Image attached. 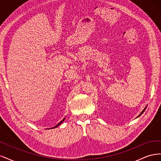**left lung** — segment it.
I'll return each instance as SVG.
<instances>
[{"mask_svg": "<svg viewBox=\"0 0 161 161\" xmlns=\"http://www.w3.org/2000/svg\"><path fill=\"white\" fill-rule=\"evenodd\" d=\"M147 107H146V108H144V109H143V110H142V112H141V113H140V115H138V117H139V116H140V115H142V114H143V113H144V111H145V109H147Z\"/></svg>", "mask_w": 161, "mask_h": 161, "instance_id": "1", "label": "left lung"}]
</instances>
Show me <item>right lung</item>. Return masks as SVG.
I'll return each instance as SVG.
<instances>
[{
  "instance_id": "right-lung-1",
  "label": "right lung",
  "mask_w": 161,
  "mask_h": 161,
  "mask_svg": "<svg viewBox=\"0 0 161 161\" xmlns=\"http://www.w3.org/2000/svg\"><path fill=\"white\" fill-rule=\"evenodd\" d=\"M64 119H65V118H64V119H62V121H60V122H59V123H58V124H57V125H56V126H54V127H53V128H52L53 129V128H57V127H58V126H59V125H60V124H62V123L63 122V121H64Z\"/></svg>"
}]
</instances>
